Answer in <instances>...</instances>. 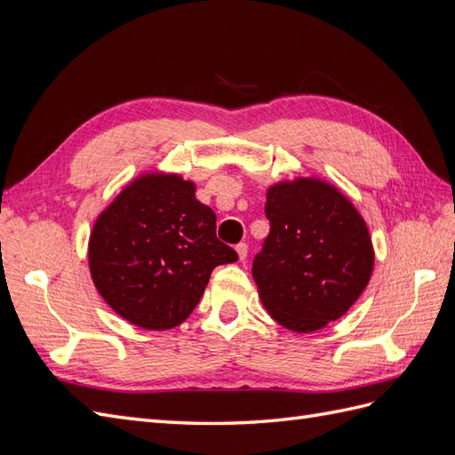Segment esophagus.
<instances>
[{
    "mask_svg": "<svg viewBox=\"0 0 455 455\" xmlns=\"http://www.w3.org/2000/svg\"><path fill=\"white\" fill-rule=\"evenodd\" d=\"M235 251H237L239 259L244 261V259H246V254H249V244H246V243H239V244L235 246Z\"/></svg>",
    "mask_w": 455,
    "mask_h": 455,
    "instance_id": "obj_1",
    "label": "esophagus"
}]
</instances>
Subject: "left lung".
<instances>
[{"instance_id":"left-lung-1","label":"left lung","mask_w":455,"mask_h":455,"mask_svg":"<svg viewBox=\"0 0 455 455\" xmlns=\"http://www.w3.org/2000/svg\"><path fill=\"white\" fill-rule=\"evenodd\" d=\"M266 216L271 228L252 277L267 313L292 332H315L346 315L374 267L353 203L319 178H296L267 189Z\"/></svg>"}]
</instances>
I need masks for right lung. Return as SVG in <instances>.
I'll return each instance as SVG.
<instances>
[{
	"mask_svg": "<svg viewBox=\"0 0 455 455\" xmlns=\"http://www.w3.org/2000/svg\"><path fill=\"white\" fill-rule=\"evenodd\" d=\"M216 237V214L178 174L136 178L96 218L89 239L91 277L106 304L134 326L184 323L216 266L237 261Z\"/></svg>",
	"mask_w": 455,
	"mask_h": 455,
	"instance_id": "right-lung-1",
	"label": "right lung"
}]
</instances>
